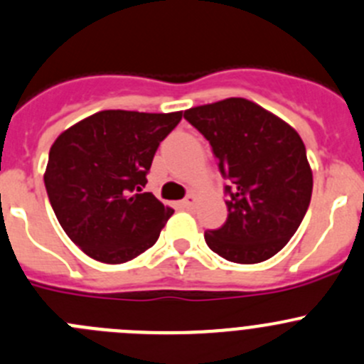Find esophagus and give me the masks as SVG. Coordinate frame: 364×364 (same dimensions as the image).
Segmentation results:
<instances>
[{
    "label": "esophagus",
    "instance_id": "obj_1",
    "mask_svg": "<svg viewBox=\"0 0 364 364\" xmlns=\"http://www.w3.org/2000/svg\"><path fill=\"white\" fill-rule=\"evenodd\" d=\"M196 200H197V197L193 196V193H190V196H186L185 199H183V208H186V210H192L193 206H196Z\"/></svg>",
    "mask_w": 364,
    "mask_h": 364
}]
</instances>
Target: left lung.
I'll list each match as a JSON object with an SVG mask.
<instances>
[{"label": "left lung", "instance_id": "8db88e82", "mask_svg": "<svg viewBox=\"0 0 364 364\" xmlns=\"http://www.w3.org/2000/svg\"><path fill=\"white\" fill-rule=\"evenodd\" d=\"M185 119L210 142L218 171L228 179V220L204 232L208 247L243 264L279 252L301 225L313 192L299 133L242 97L190 108Z\"/></svg>", "mask_w": 364, "mask_h": 364}]
</instances>
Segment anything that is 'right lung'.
Returning <instances> with one entry per match:
<instances>
[{
  "instance_id": "1",
  "label": "right lung",
  "mask_w": 364,
  "mask_h": 364,
  "mask_svg": "<svg viewBox=\"0 0 364 364\" xmlns=\"http://www.w3.org/2000/svg\"><path fill=\"white\" fill-rule=\"evenodd\" d=\"M183 112L105 110L62 133L44 185L65 235L101 263H126L153 247L174 210L142 192L161 140Z\"/></svg>"
}]
</instances>
